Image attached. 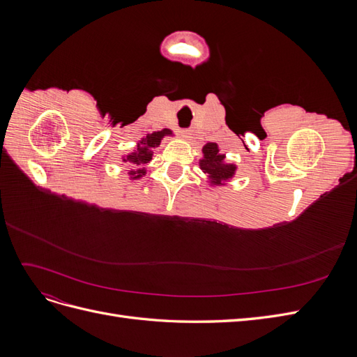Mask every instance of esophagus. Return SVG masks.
I'll use <instances>...</instances> for the list:
<instances>
[{
	"label": "esophagus",
	"mask_w": 357,
	"mask_h": 357,
	"mask_svg": "<svg viewBox=\"0 0 357 357\" xmlns=\"http://www.w3.org/2000/svg\"><path fill=\"white\" fill-rule=\"evenodd\" d=\"M180 135H181L183 138H190V137H192V131H190V129H181Z\"/></svg>",
	"instance_id": "1"
}]
</instances>
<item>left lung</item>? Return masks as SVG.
Instances as JSON below:
<instances>
[{"label": "left lung", "mask_w": 357, "mask_h": 357, "mask_svg": "<svg viewBox=\"0 0 357 357\" xmlns=\"http://www.w3.org/2000/svg\"><path fill=\"white\" fill-rule=\"evenodd\" d=\"M199 167L208 176V181L213 186L225 185V181L231 180L236 171V165L226 164L225 155L220 153L218 143H207L202 147Z\"/></svg>", "instance_id": "8db88e82"}]
</instances>
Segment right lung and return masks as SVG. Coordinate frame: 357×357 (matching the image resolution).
Here are the masks:
<instances>
[{"label": "right lung", "instance_id": "obj_1", "mask_svg": "<svg viewBox=\"0 0 357 357\" xmlns=\"http://www.w3.org/2000/svg\"><path fill=\"white\" fill-rule=\"evenodd\" d=\"M172 135L171 129H162V131H156L152 134H147L144 138L139 139L137 143L135 150H132L131 153L123 156V162L125 164H131L137 168L134 169H129V178L131 180H137V178H142L143 176H146V165L149 164L150 160H152L153 156V149L158 147L162 142V138L164 137H169Z\"/></svg>", "mask_w": 357, "mask_h": 357}]
</instances>
